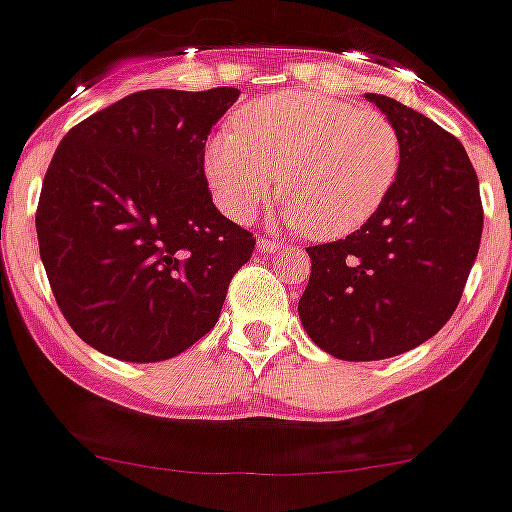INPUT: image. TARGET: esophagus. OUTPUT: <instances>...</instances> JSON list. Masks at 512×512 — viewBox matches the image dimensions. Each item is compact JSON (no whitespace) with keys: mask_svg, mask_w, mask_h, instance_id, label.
I'll use <instances>...</instances> for the list:
<instances>
[{"mask_svg":"<svg viewBox=\"0 0 512 512\" xmlns=\"http://www.w3.org/2000/svg\"><path fill=\"white\" fill-rule=\"evenodd\" d=\"M257 247H260L262 252H275V250H282V242L280 240H275V237H260V240H257Z\"/></svg>","mask_w":512,"mask_h":512,"instance_id":"esophagus-1","label":"esophagus"}]
</instances>
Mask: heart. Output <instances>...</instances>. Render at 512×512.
<instances>
[{"instance_id": "obj_1", "label": "heart", "mask_w": 512, "mask_h": 512, "mask_svg": "<svg viewBox=\"0 0 512 512\" xmlns=\"http://www.w3.org/2000/svg\"><path fill=\"white\" fill-rule=\"evenodd\" d=\"M237 132L205 147L215 202L250 220L280 185L285 220L312 237H340L385 202L400 167V137L375 109L312 92H277L245 104Z\"/></svg>"}]
</instances>
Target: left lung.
I'll list each match as a JSON object with an SVG mask.
<instances>
[{"mask_svg": "<svg viewBox=\"0 0 512 512\" xmlns=\"http://www.w3.org/2000/svg\"><path fill=\"white\" fill-rule=\"evenodd\" d=\"M365 97L398 132V177L360 230L307 247L297 305L315 345L350 362L430 340L458 307L483 235L478 175L458 137L398 99Z\"/></svg>", "mask_w": 512, "mask_h": 512, "instance_id": "obj_1", "label": "left lung"}]
</instances>
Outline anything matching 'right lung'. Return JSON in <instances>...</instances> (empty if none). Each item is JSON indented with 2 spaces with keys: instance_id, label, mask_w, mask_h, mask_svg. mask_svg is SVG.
I'll use <instances>...</instances> for the list:
<instances>
[{
  "instance_id": "1",
  "label": "right lung",
  "mask_w": 512,
  "mask_h": 512,
  "mask_svg": "<svg viewBox=\"0 0 512 512\" xmlns=\"http://www.w3.org/2000/svg\"><path fill=\"white\" fill-rule=\"evenodd\" d=\"M237 97L145 89L59 142L39 192V255L64 320L94 350L170 360L215 327L255 250L205 177L207 135Z\"/></svg>"
}]
</instances>
